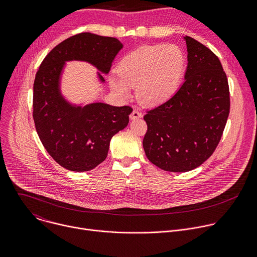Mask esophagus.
I'll use <instances>...</instances> for the list:
<instances>
[{
	"mask_svg": "<svg viewBox=\"0 0 257 257\" xmlns=\"http://www.w3.org/2000/svg\"><path fill=\"white\" fill-rule=\"evenodd\" d=\"M141 117H142V113L139 112L138 109H133V112L131 113V116H130V118H131L132 120L139 119V118H141Z\"/></svg>",
	"mask_w": 257,
	"mask_h": 257,
	"instance_id": "obj_1",
	"label": "esophagus"
}]
</instances>
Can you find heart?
Listing matches in <instances>:
<instances>
[{"instance_id":"1","label":"heart","mask_w":257,"mask_h":257,"mask_svg":"<svg viewBox=\"0 0 257 257\" xmlns=\"http://www.w3.org/2000/svg\"><path fill=\"white\" fill-rule=\"evenodd\" d=\"M186 68V57L176 45L144 46L125 55L117 66V77L109 78L112 89L127 95L136 88L146 105L168 100L178 89Z\"/></svg>"}]
</instances>
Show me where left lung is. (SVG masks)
Listing matches in <instances>:
<instances>
[{
  "mask_svg": "<svg viewBox=\"0 0 257 257\" xmlns=\"http://www.w3.org/2000/svg\"><path fill=\"white\" fill-rule=\"evenodd\" d=\"M188 65L184 83L166 102L146 112L143 149L148 159L169 172H188L203 164L222 138L230 90L218 58L185 36Z\"/></svg>",
  "mask_w": 257,
  "mask_h": 257,
  "instance_id": "8db88e82",
  "label": "left lung"
}]
</instances>
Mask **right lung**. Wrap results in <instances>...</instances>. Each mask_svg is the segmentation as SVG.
<instances>
[{
	"label": "right lung",
	"instance_id": "right-lung-1",
	"mask_svg": "<svg viewBox=\"0 0 257 257\" xmlns=\"http://www.w3.org/2000/svg\"><path fill=\"white\" fill-rule=\"evenodd\" d=\"M122 48L115 38L82 32L55 47L36 72L32 104L35 129L49 155L67 170L85 172L102 163L112 137L128 125L132 107L102 102L70 104L60 91L65 62L85 61L107 74ZM98 78L104 81L100 73Z\"/></svg>",
	"mask_w": 257,
	"mask_h": 257
}]
</instances>
